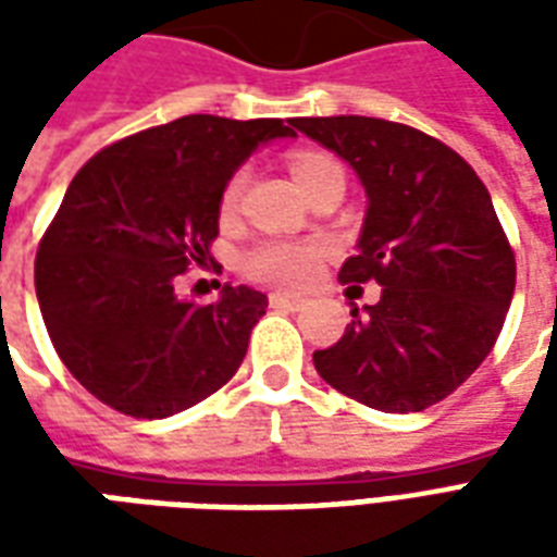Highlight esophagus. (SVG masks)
Returning <instances> with one entry per match:
<instances>
[{
    "mask_svg": "<svg viewBox=\"0 0 557 557\" xmlns=\"http://www.w3.org/2000/svg\"><path fill=\"white\" fill-rule=\"evenodd\" d=\"M268 301H271V307H277V310H292V313H295V310H301L304 304H307V298H301V295H289V292H274Z\"/></svg>",
    "mask_w": 557,
    "mask_h": 557,
    "instance_id": "esophagus-1",
    "label": "esophagus"
}]
</instances>
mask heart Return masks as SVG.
<instances>
[{"label": "heart", "instance_id": "heart-1", "mask_svg": "<svg viewBox=\"0 0 557 557\" xmlns=\"http://www.w3.org/2000/svg\"><path fill=\"white\" fill-rule=\"evenodd\" d=\"M292 178L298 182L301 190H307L310 184L319 182L327 172L339 170V163L331 154L322 151H295L289 158ZM244 175L235 172L230 175V182L223 184L220 190V211L232 214L238 206V196H242ZM322 256L325 250L319 244L307 242H262L250 247L242 256V271L256 283H274V286H304L315 277V271L322 265Z\"/></svg>", "mask_w": 557, "mask_h": 557}]
</instances>
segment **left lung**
Returning <instances> with one entry per match:
<instances>
[{
  "instance_id": "1",
  "label": "left lung",
  "mask_w": 557,
  "mask_h": 557,
  "mask_svg": "<svg viewBox=\"0 0 557 557\" xmlns=\"http://www.w3.org/2000/svg\"><path fill=\"white\" fill-rule=\"evenodd\" d=\"M292 127L358 172L370 206L339 280L382 286L379 301L351 307L331 349L313 351L315 370L370 409H430L483 363L513 298L516 256L490 190L418 127L370 115L292 119Z\"/></svg>"
}]
</instances>
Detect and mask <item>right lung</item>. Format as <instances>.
Segmentation results:
<instances>
[{"label":"right lung","instance_id":"right-lung-1","mask_svg":"<svg viewBox=\"0 0 557 557\" xmlns=\"http://www.w3.org/2000/svg\"><path fill=\"white\" fill-rule=\"evenodd\" d=\"M277 137H295L283 119L182 115L101 148L74 175L38 244L35 292L53 349L103 406L170 418L242 367L265 295L223 286L220 301L196 304L175 280L211 259L223 184Z\"/></svg>","mask_w":557,"mask_h":557}]
</instances>
